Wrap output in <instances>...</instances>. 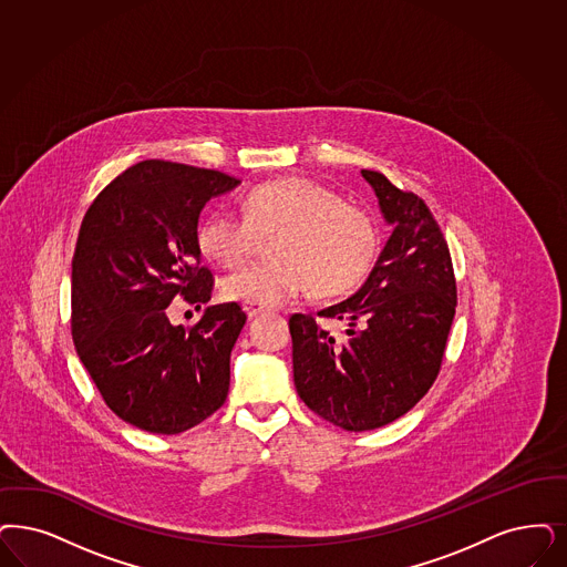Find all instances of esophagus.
Returning a JSON list of instances; mask_svg holds the SVG:
<instances>
[{
	"label": "esophagus",
	"mask_w": 567,
	"mask_h": 567,
	"mask_svg": "<svg viewBox=\"0 0 567 567\" xmlns=\"http://www.w3.org/2000/svg\"><path fill=\"white\" fill-rule=\"evenodd\" d=\"M244 311L246 315L252 319L256 315L265 313V307H260V305H252V302H248V305H244Z\"/></svg>",
	"instance_id": "obj_1"
}]
</instances>
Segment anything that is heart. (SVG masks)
<instances>
[{"mask_svg":"<svg viewBox=\"0 0 567 567\" xmlns=\"http://www.w3.org/2000/svg\"><path fill=\"white\" fill-rule=\"evenodd\" d=\"M244 216L216 208L197 225L199 252L220 267L239 265L256 233H275V258L241 267L223 279L233 302L277 307L307 292L338 298L355 292L372 271L380 231L370 212L342 202L334 189L311 178H277L244 197Z\"/></svg>","mask_w":567,"mask_h":567,"instance_id":"obj_1","label":"heart"}]
</instances>
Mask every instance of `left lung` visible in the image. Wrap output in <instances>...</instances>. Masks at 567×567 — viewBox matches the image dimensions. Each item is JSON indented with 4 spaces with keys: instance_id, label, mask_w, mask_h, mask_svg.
<instances>
[{
    "instance_id": "1",
    "label": "left lung",
    "mask_w": 567,
    "mask_h": 567,
    "mask_svg": "<svg viewBox=\"0 0 567 567\" xmlns=\"http://www.w3.org/2000/svg\"><path fill=\"white\" fill-rule=\"evenodd\" d=\"M361 176L391 237L351 298L290 317L298 395L317 416L355 433L398 420L426 395L456 313L452 258L426 204L380 172ZM321 318L346 330L336 336Z\"/></svg>"
}]
</instances>
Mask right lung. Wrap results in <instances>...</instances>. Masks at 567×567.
Returning <instances> with one entry per match:
<instances>
[{"label":"right lung","mask_w":567,"mask_h":567,"mask_svg":"<svg viewBox=\"0 0 567 567\" xmlns=\"http://www.w3.org/2000/svg\"><path fill=\"white\" fill-rule=\"evenodd\" d=\"M239 185L218 169L162 159L111 181L85 212L71 271V334L106 405L127 424L176 435L227 399L231 351L246 323L237 302L206 307L193 328L169 323L183 296L208 305L214 277L195 241L212 197Z\"/></svg>","instance_id":"obj_1"}]
</instances>
